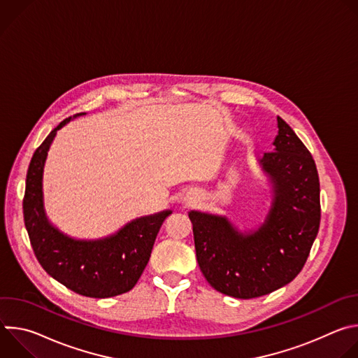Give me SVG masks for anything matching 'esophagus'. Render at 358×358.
Listing matches in <instances>:
<instances>
[{
    "label": "esophagus",
    "mask_w": 358,
    "mask_h": 358,
    "mask_svg": "<svg viewBox=\"0 0 358 358\" xmlns=\"http://www.w3.org/2000/svg\"><path fill=\"white\" fill-rule=\"evenodd\" d=\"M188 202H191V201H188Z\"/></svg>",
    "instance_id": "34e87169"
}]
</instances>
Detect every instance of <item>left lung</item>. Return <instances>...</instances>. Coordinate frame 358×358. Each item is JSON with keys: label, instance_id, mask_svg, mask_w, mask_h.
Returning a JSON list of instances; mask_svg holds the SVG:
<instances>
[{"label": "left lung", "instance_id": "obj_1", "mask_svg": "<svg viewBox=\"0 0 358 358\" xmlns=\"http://www.w3.org/2000/svg\"><path fill=\"white\" fill-rule=\"evenodd\" d=\"M273 151L258 162L272 199L264 220L239 228L227 215L191 210L196 261L218 292L253 299L290 283L309 257L320 225V182L315 160L278 116Z\"/></svg>", "mask_w": 358, "mask_h": 358}]
</instances>
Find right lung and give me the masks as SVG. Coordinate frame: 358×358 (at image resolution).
<instances>
[{"mask_svg":"<svg viewBox=\"0 0 358 358\" xmlns=\"http://www.w3.org/2000/svg\"><path fill=\"white\" fill-rule=\"evenodd\" d=\"M83 115H75L73 119ZM73 119L59 123L34 152L27 174L24 221L35 257L49 276L82 296L113 297L134 287L148 264L157 234L173 210L134 218L116 232L96 239L62 232L45 210L43 171L58 130Z\"/></svg>","mask_w":358,"mask_h":358,"instance_id":"obj_1","label":"right lung"}]
</instances>
